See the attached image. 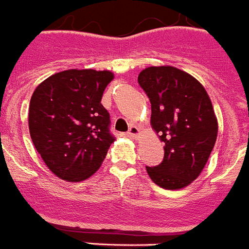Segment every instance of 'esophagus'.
<instances>
[{"label": "esophagus", "mask_w": 249, "mask_h": 249, "mask_svg": "<svg viewBox=\"0 0 249 249\" xmlns=\"http://www.w3.org/2000/svg\"><path fill=\"white\" fill-rule=\"evenodd\" d=\"M128 135L131 137H137L140 135V128L137 126H131L128 129Z\"/></svg>", "instance_id": "esophagus-1"}]
</instances>
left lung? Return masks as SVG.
I'll list each match as a JSON object with an SVG mask.
<instances>
[{"label":"left lung","instance_id":"obj_1","mask_svg":"<svg viewBox=\"0 0 249 249\" xmlns=\"http://www.w3.org/2000/svg\"><path fill=\"white\" fill-rule=\"evenodd\" d=\"M139 84L151 102V126L165 143L162 162L146 166L148 176L167 190L185 188L200 175L215 145L212 101L194 76L170 65L143 69Z\"/></svg>","mask_w":249,"mask_h":249}]
</instances>
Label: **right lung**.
<instances>
[{
	"label": "right lung",
	"mask_w": 249,
	"mask_h": 249,
	"mask_svg": "<svg viewBox=\"0 0 249 249\" xmlns=\"http://www.w3.org/2000/svg\"><path fill=\"white\" fill-rule=\"evenodd\" d=\"M113 78L109 70H64L34 90L30 136L46 166L60 179H88L101 167L113 143L109 113L101 103Z\"/></svg>",
	"instance_id": "add662e5"
}]
</instances>
